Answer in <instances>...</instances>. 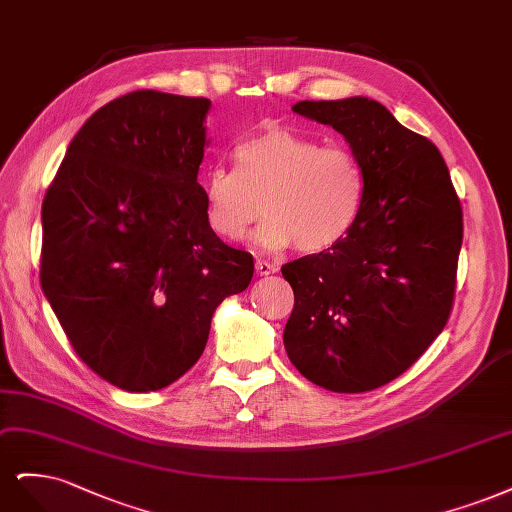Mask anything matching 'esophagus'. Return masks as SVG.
<instances>
[{
    "mask_svg": "<svg viewBox=\"0 0 512 512\" xmlns=\"http://www.w3.org/2000/svg\"><path fill=\"white\" fill-rule=\"evenodd\" d=\"M255 272L259 276H270V274H276L278 272V266H274V263L266 261V259H257L255 261Z\"/></svg>",
    "mask_w": 512,
    "mask_h": 512,
    "instance_id": "1",
    "label": "esophagus"
}]
</instances>
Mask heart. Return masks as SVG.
<instances>
[{"label":"heart","mask_w":512,"mask_h":512,"mask_svg":"<svg viewBox=\"0 0 512 512\" xmlns=\"http://www.w3.org/2000/svg\"><path fill=\"white\" fill-rule=\"evenodd\" d=\"M236 170L202 174L206 221L223 240H242L263 210L255 240L266 249H332L349 236L366 200V172L349 146L321 144L287 127L257 131L234 148Z\"/></svg>","instance_id":"obj_1"}]
</instances>
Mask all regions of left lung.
<instances>
[{
    "mask_svg": "<svg viewBox=\"0 0 512 512\" xmlns=\"http://www.w3.org/2000/svg\"><path fill=\"white\" fill-rule=\"evenodd\" d=\"M334 127L366 172V200L336 246L285 263L291 364L336 393L383 387L427 351L449 321L464 238L461 204L438 148L368 97L298 102Z\"/></svg>",
    "mask_w": 512,
    "mask_h": 512,
    "instance_id": "1",
    "label": "left lung"
}]
</instances>
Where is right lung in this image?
I'll return each instance as SVG.
<instances>
[{"label":"right lung","mask_w":512,"mask_h":512,"mask_svg":"<svg viewBox=\"0 0 512 512\" xmlns=\"http://www.w3.org/2000/svg\"><path fill=\"white\" fill-rule=\"evenodd\" d=\"M210 100L134 91L93 112L42 204L40 283L76 355L125 391L183 376L253 257L206 221Z\"/></svg>","instance_id":"right-lung-1"}]
</instances>
